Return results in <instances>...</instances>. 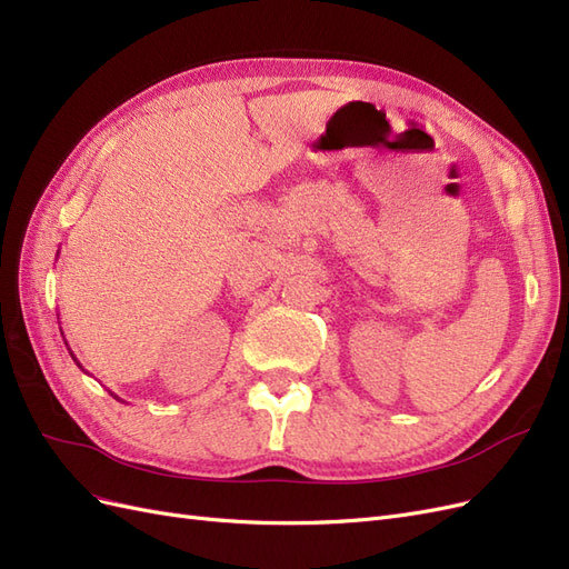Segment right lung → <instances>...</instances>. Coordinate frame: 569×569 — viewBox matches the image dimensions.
Listing matches in <instances>:
<instances>
[{
	"instance_id": "1",
	"label": "right lung",
	"mask_w": 569,
	"mask_h": 569,
	"mask_svg": "<svg viewBox=\"0 0 569 569\" xmlns=\"http://www.w3.org/2000/svg\"><path fill=\"white\" fill-rule=\"evenodd\" d=\"M61 335H63V332H61ZM68 351H71V349H68ZM71 358H73V360H76V366H78V368H80V370H82V372H84V368H82V366H80V363H78V358H76V356H73V351H71ZM111 396H113V399H118V396H116V393H111ZM118 401H120V399H118Z\"/></svg>"
}]
</instances>
